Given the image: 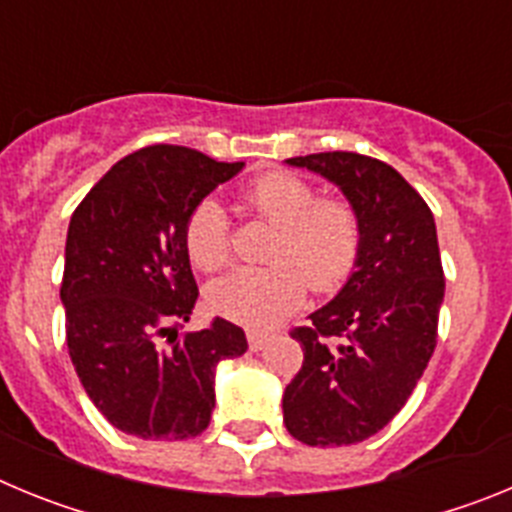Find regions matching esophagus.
<instances>
[{
  "instance_id": "1",
  "label": "esophagus",
  "mask_w": 512,
  "mask_h": 512,
  "mask_svg": "<svg viewBox=\"0 0 512 512\" xmlns=\"http://www.w3.org/2000/svg\"><path fill=\"white\" fill-rule=\"evenodd\" d=\"M269 333H261V330H248V346H251V351H261V348L269 343Z\"/></svg>"
}]
</instances>
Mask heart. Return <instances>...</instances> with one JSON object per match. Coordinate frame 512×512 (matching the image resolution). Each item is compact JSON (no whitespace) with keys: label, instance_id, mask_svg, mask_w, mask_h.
Wrapping results in <instances>:
<instances>
[{"label":"heart","instance_id":"1","mask_svg":"<svg viewBox=\"0 0 512 512\" xmlns=\"http://www.w3.org/2000/svg\"><path fill=\"white\" fill-rule=\"evenodd\" d=\"M243 210L271 225L264 269H235L207 287V307L248 328H271L315 295H333L361 259L359 210L343 197H318L315 184L287 171L253 179ZM184 248L197 269L217 271L230 261L228 220L220 205L202 200L184 225Z\"/></svg>","mask_w":512,"mask_h":512}]
</instances>
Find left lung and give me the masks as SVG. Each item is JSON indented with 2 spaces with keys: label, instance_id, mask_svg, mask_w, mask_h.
<instances>
[{
  "label": "left lung",
  "instance_id": "1",
  "mask_svg": "<svg viewBox=\"0 0 512 512\" xmlns=\"http://www.w3.org/2000/svg\"><path fill=\"white\" fill-rule=\"evenodd\" d=\"M287 164L336 182L359 210L364 243L336 300L289 330L302 369L284 390V425L307 446H351L379 433L413 395L431 361L443 302L431 207L390 164L351 151Z\"/></svg>",
  "mask_w": 512,
  "mask_h": 512
}]
</instances>
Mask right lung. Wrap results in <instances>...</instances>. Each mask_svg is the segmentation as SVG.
<instances>
[{"label": "right lung", "mask_w": 512, "mask_h": 512, "mask_svg": "<svg viewBox=\"0 0 512 512\" xmlns=\"http://www.w3.org/2000/svg\"><path fill=\"white\" fill-rule=\"evenodd\" d=\"M241 169L158 143L117 161L71 215L66 346L94 408L128 436H200L215 408L217 361L246 354V333L223 318L179 336L200 297L184 225Z\"/></svg>", "instance_id": "add662e5"}]
</instances>
